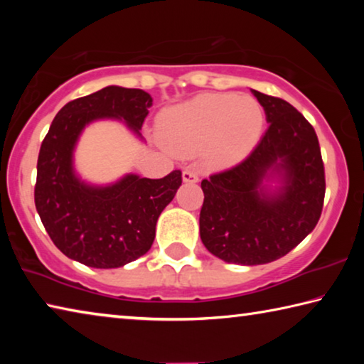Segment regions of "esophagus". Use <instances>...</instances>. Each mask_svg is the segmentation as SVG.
<instances>
[{
    "label": "esophagus",
    "mask_w": 364,
    "mask_h": 364,
    "mask_svg": "<svg viewBox=\"0 0 364 364\" xmlns=\"http://www.w3.org/2000/svg\"><path fill=\"white\" fill-rule=\"evenodd\" d=\"M183 181L184 183H197V181H199V173H197V171H194V170H191V168L184 170L183 171Z\"/></svg>",
    "instance_id": "1"
}]
</instances>
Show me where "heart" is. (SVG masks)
<instances>
[{
  "label": "heart",
  "instance_id": "1",
  "mask_svg": "<svg viewBox=\"0 0 364 364\" xmlns=\"http://www.w3.org/2000/svg\"><path fill=\"white\" fill-rule=\"evenodd\" d=\"M263 125L260 104L237 95H200L159 117V132L178 154L208 146L212 160L228 164L255 143Z\"/></svg>",
  "mask_w": 364,
  "mask_h": 364
}]
</instances>
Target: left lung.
<instances>
[{
	"mask_svg": "<svg viewBox=\"0 0 364 364\" xmlns=\"http://www.w3.org/2000/svg\"><path fill=\"white\" fill-rule=\"evenodd\" d=\"M269 122L254 151L234 167L202 180L200 239L228 263L264 264L304 241L323 212L326 178L315 128L281 97L254 90ZM276 171L278 193L262 181Z\"/></svg>",
	"mask_w": 364,
	"mask_h": 364,
	"instance_id": "8db88e82",
	"label": "left lung"
}]
</instances>
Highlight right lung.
I'll return each instance as SVG.
<instances>
[{
    "instance_id": "right-lung-1",
    "label": "right lung",
    "mask_w": 364,
    "mask_h": 364,
    "mask_svg": "<svg viewBox=\"0 0 364 364\" xmlns=\"http://www.w3.org/2000/svg\"><path fill=\"white\" fill-rule=\"evenodd\" d=\"M152 97L143 90L107 86L67 102L43 139L36 164L35 205L54 245L93 268H119L151 249L159 215L181 186V170L160 180L127 175L106 188L73 173L72 154L90 122L122 119L139 134Z\"/></svg>"
}]
</instances>
